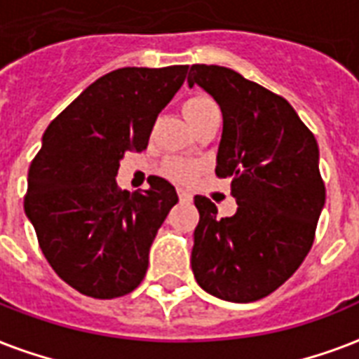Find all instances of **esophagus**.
Listing matches in <instances>:
<instances>
[{
    "instance_id": "esophagus-1",
    "label": "esophagus",
    "mask_w": 359,
    "mask_h": 359,
    "mask_svg": "<svg viewBox=\"0 0 359 359\" xmlns=\"http://www.w3.org/2000/svg\"><path fill=\"white\" fill-rule=\"evenodd\" d=\"M177 196H180L182 202H193V194L189 193V191H185V189H180V191H177Z\"/></svg>"
}]
</instances>
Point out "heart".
<instances>
[{
    "label": "heart",
    "instance_id": "b5f03b06",
    "mask_svg": "<svg viewBox=\"0 0 359 359\" xmlns=\"http://www.w3.org/2000/svg\"><path fill=\"white\" fill-rule=\"evenodd\" d=\"M213 108H217L215 102L205 95H194L183 102V114H185L189 123H193L194 119H198L200 116H204L205 112H210ZM165 172L166 176H170L176 182H189V180H193L196 176L198 165L185 159H170L165 165Z\"/></svg>",
    "mask_w": 359,
    "mask_h": 359
}]
</instances>
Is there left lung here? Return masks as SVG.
I'll use <instances>...</instances> for the list:
<instances>
[{
    "label": "left lung",
    "mask_w": 359,
    "mask_h": 359,
    "mask_svg": "<svg viewBox=\"0 0 359 359\" xmlns=\"http://www.w3.org/2000/svg\"><path fill=\"white\" fill-rule=\"evenodd\" d=\"M200 86L223 112L219 177H229L238 210L194 196L200 221L191 252L194 279L215 298L247 304L277 290L307 257L326 187L318 144L290 102L232 69L193 65Z\"/></svg>",
    "instance_id": "1"
}]
</instances>
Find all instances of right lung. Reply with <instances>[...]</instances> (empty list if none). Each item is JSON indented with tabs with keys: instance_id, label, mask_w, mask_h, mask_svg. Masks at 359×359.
I'll list each match as a JSON object with an SVG mask.
<instances>
[{
	"instance_id": "obj_1",
	"label": "right lung",
	"mask_w": 359,
	"mask_h": 359,
	"mask_svg": "<svg viewBox=\"0 0 359 359\" xmlns=\"http://www.w3.org/2000/svg\"><path fill=\"white\" fill-rule=\"evenodd\" d=\"M187 65L125 67L88 86L43 135L27 174L24 210L55 273L80 294L119 298L148 271L149 247L177 193L151 176L144 193L121 191L119 163L148 148L161 110Z\"/></svg>"
}]
</instances>
